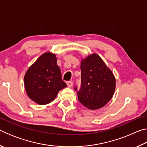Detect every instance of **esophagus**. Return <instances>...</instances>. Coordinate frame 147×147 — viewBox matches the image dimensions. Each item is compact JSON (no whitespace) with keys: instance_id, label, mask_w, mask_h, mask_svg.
<instances>
[{"instance_id":"34e87169","label":"esophagus","mask_w":147,"mask_h":147,"mask_svg":"<svg viewBox=\"0 0 147 147\" xmlns=\"http://www.w3.org/2000/svg\"><path fill=\"white\" fill-rule=\"evenodd\" d=\"M73 82L72 81H69L67 82V86L69 87V88H71V87L73 86Z\"/></svg>"}]
</instances>
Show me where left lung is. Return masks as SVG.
I'll use <instances>...</instances> for the list:
<instances>
[{"label": "left lung", "instance_id": "8db88e82", "mask_svg": "<svg viewBox=\"0 0 147 147\" xmlns=\"http://www.w3.org/2000/svg\"><path fill=\"white\" fill-rule=\"evenodd\" d=\"M115 79L100 56L93 54L81 62V86H74L78 100L90 109L100 108L111 100Z\"/></svg>", "mask_w": 147, "mask_h": 147}]
</instances>
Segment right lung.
I'll use <instances>...</instances> for the list:
<instances>
[{
  "instance_id": "add662e5",
  "label": "right lung",
  "mask_w": 147,
  "mask_h": 147,
  "mask_svg": "<svg viewBox=\"0 0 147 147\" xmlns=\"http://www.w3.org/2000/svg\"><path fill=\"white\" fill-rule=\"evenodd\" d=\"M56 56L45 53L28 69L24 76V86L29 98L40 105L49 104L59 90L67 86L61 78Z\"/></svg>"
}]
</instances>
